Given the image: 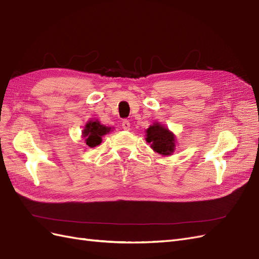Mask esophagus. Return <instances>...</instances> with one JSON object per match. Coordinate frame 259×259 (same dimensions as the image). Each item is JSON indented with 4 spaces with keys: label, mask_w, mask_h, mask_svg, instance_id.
Here are the masks:
<instances>
[{
    "label": "esophagus",
    "mask_w": 259,
    "mask_h": 259,
    "mask_svg": "<svg viewBox=\"0 0 259 259\" xmlns=\"http://www.w3.org/2000/svg\"><path fill=\"white\" fill-rule=\"evenodd\" d=\"M122 127H123L124 131H130L131 130V123H130V121L124 120L122 122Z\"/></svg>",
    "instance_id": "1"
}]
</instances>
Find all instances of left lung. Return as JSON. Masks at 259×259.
I'll return each instance as SVG.
<instances>
[{
    "label": "left lung",
    "mask_w": 259,
    "mask_h": 259,
    "mask_svg": "<svg viewBox=\"0 0 259 259\" xmlns=\"http://www.w3.org/2000/svg\"><path fill=\"white\" fill-rule=\"evenodd\" d=\"M146 142L151 149L163 157L173 155L177 147V137L163 124L155 122L146 130Z\"/></svg>",
    "instance_id": "obj_1"
}]
</instances>
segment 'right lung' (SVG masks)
Here are the masks:
<instances>
[{"label":"right lung","instance_id":"obj_1","mask_svg":"<svg viewBox=\"0 0 259 259\" xmlns=\"http://www.w3.org/2000/svg\"><path fill=\"white\" fill-rule=\"evenodd\" d=\"M111 131H112V127L104 126L98 120H89L83 126L81 137L88 147L94 148V147L101 144L102 136L109 134Z\"/></svg>","mask_w":259,"mask_h":259}]
</instances>
